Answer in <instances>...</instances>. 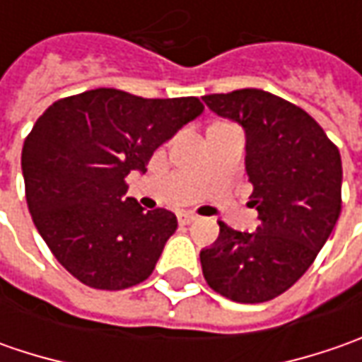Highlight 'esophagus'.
I'll list each match as a JSON object with an SVG mask.
<instances>
[{"label": "esophagus", "mask_w": 362, "mask_h": 362, "mask_svg": "<svg viewBox=\"0 0 362 362\" xmlns=\"http://www.w3.org/2000/svg\"><path fill=\"white\" fill-rule=\"evenodd\" d=\"M177 219H179V223H181V226H189V223L197 221V216H195V214H191V211H181V214L177 216Z\"/></svg>", "instance_id": "1"}]
</instances>
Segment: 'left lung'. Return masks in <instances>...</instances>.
Returning a JSON list of instances; mask_svg holds the SVG:
<instances>
[{
	"label": "left lung",
	"mask_w": 362,
	"mask_h": 362,
	"mask_svg": "<svg viewBox=\"0 0 362 362\" xmlns=\"http://www.w3.org/2000/svg\"><path fill=\"white\" fill-rule=\"evenodd\" d=\"M203 100L245 129L250 205L259 219L252 233L219 221L217 242L199 254L203 276L233 302H268L298 282L337 226L341 153L306 110L276 94L243 88Z\"/></svg>",
	"instance_id": "8db88e82"
}]
</instances>
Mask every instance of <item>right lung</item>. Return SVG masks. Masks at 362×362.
<instances>
[{"instance_id":"right-lung-1","label":"right lung","mask_w":362,"mask_h":362,"mask_svg":"<svg viewBox=\"0 0 362 362\" xmlns=\"http://www.w3.org/2000/svg\"><path fill=\"white\" fill-rule=\"evenodd\" d=\"M203 112L197 96L141 98L96 88L56 100L23 141L25 202L49 252L82 284L145 282L177 230L167 209L143 211L127 175Z\"/></svg>"}]
</instances>
